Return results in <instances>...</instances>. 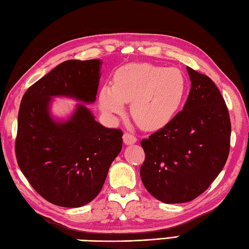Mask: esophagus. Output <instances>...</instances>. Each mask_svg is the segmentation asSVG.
Instances as JSON below:
<instances>
[{
  "mask_svg": "<svg viewBox=\"0 0 249 249\" xmlns=\"http://www.w3.org/2000/svg\"><path fill=\"white\" fill-rule=\"evenodd\" d=\"M137 142V138L131 133H124V143L125 145H132Z\"/></svg>",
  "mask_w": 249,
  "mask_h": 249,
  "instance_id": "34e87169",
  "label": "esophagus"
}]
</instances>
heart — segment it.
<instances>
[{"label": "heart", "instance_id": "1", "mask_svg": "<svg viewBox=\"0 0 249 249\" xmlns=\"http://www.w3.org/2000/svg\"><path fill=\"white\" fill-rule=\"evenodd\" d=\"M187 94V80L176 68L131 63L117 70L113 85L99 89L100 109L108 116L122 115L131 102V115L139 127L158 130L169 124L180 110Z\"/></svg>", "mask_w": 249, "mask_h": 249}]
</instances>
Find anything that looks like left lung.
I'll list each match as a JSON object with an SVG mask.
<instances>
[{
    "label": "left lung",
    "instance_id": "1",
    "mask_svg": "<svg viewBox=\"0 0 249 249\" xmlns=\"http://www.w3.org/2000/svg\"><path fill=\"white\" fill-rule=\"evenodd\" d=\"M191 89L182 110L142 140L140 175L146 190L164 203H184L204 193L223 169L230 152L231 121L210 77L187 67Z\"/></svg>",
    "mask_w": 249,
    "mask_h": 249
}]
</instances>
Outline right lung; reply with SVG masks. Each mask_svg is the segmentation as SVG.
<instances>
[{"label": "right lung", "instance_id": "1", "mask_svg": "<svg viewBox=\"0 0 249 249\" xmlns=\"http://www.w3.org/2000/svg\"><path fill=\"white\" fill-rule=\"evenodd\" d=\"M100 69L99 59L64 61L21 98L17 163L33 188L55 206L78 208L95 199L121 151V130L104 127L85 105L95 103ZM54 97L81 103L68 118H55Z\"/></svg>", "mask_w": 249, "mask_h": 249}]
</instances>
